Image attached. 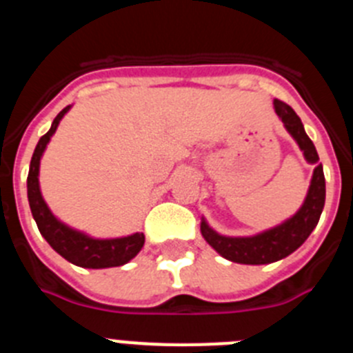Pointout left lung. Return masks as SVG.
I'll use <instances>...</instances> for the list:
<instances>
[{
    "label": "left lung",
    "mask_w": 353,
    "mask_h": 353,
    "mask_svg": "<svg viewBox=\"0 0 353 353\" xmlns=\"http://www.w3.org/2000/svg\"><path fill=\"white\" fill-rule=\"evenodd\" d=\"M274 109L277 117L285 123V129L292 134V138L297 141L299 148L302 150L305 161L314 164L313 179H311L310 191L305 196L304 203L299 208L297 214L292 215L290 219L281 223L279 226H274L267 232H261L252 236H224L214 232L207 224V221L201 219V235L208 244L219 252L221 256L235 263L244 265H265L274 263L277 260H283L293 251H297L305 239L311 235L316 228L320 215H322L323 205H325V176H323V168L318 162L316 148L313 141L307 138L304 125L297 113L285 104L283 101H274Z\"/></svg>",
    "instance_id": "1"
}]
</instances>
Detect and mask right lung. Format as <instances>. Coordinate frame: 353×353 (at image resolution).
<instances>
[{"mask_svg":"<svg viewBox=\"0 0 353 353\" xmlns=\"http://www.w3.org/2000/svg\"><path fill=\"white\" fill-rule=\"evenodd\" d=\"M70 105L61 109L58 117L52 120V125L48 132L43 134L40 141L37 143V148L33 152V157L30 162V173H28V201H30L31 214L35 219L39 232L49 242L60 256L77 267L84 269H109V267H120L127 261L132 260L145 244V235L143 233H132V235L120 236V239H92L86 233L72 230L70 226L56 219L52 212L49 210L48 203L43 201L42 192H40L39 183V170L40 159L43 155V150L51 141L52 134L56 132L60 120L67 114Z\"/></svg>","mask_w":353,"mask_h":353,"instance_id":"1","label":"right lung"}]
</instances>
